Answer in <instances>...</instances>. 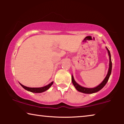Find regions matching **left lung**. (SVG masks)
Masks as SVG:
<instances>
[{
    "label": "left lung",
    "instance_id": "8db88e82",
    "mask_svg": "<svg viewBox=\"0 0 124 124\" xmlns=\"http://www.w3.org/2000/svg\"><path fill=\"white\" fill-rule=\"evenodd\" d=\"M106 49L108 51V55L109 56V69H108V72L107 74L106 78H105L103 80V81L99 85H98L97 86H96L95 87L93 88H86V87H83L79 85L76 81L74 80V78H73V75H72V83L74 85V87H75L78 91L81 92H83V93H87V94H90V93H95V92H97L98 91H99L100 90H101L103 87L107 83V81H108V79L109 78V77L111 74V72H112V60H111V55H110V53L109 50H108V49L107 47Z\"/></svg>",
    "mask_w": 124,
    "mask_h": 124
}]
</instances>
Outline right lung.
Wrapping results in <instances>:
<instances>
[{
    "mask_svg": "<svg viewBox=\"0 0 124 124\" xmlns=\"http://www.w3.org/2000/svg\"><path fill=\"white\" fill-rule=\"evenodd\" d=\"M54 81H52L51 83H50L49 85L46 86H45L44 87H28L27 86H25L22 85L20 83V84L24 88L25 90H27V91H29L32 92H34V93H41V92H43L45 91H46L51 86V85L53 84Z\"/></svg>",
    "mask_w": 124,
    "mask_h": 124,
    "instance_id": "obj_1",
    "label": "right lung"
}]
</instances>
